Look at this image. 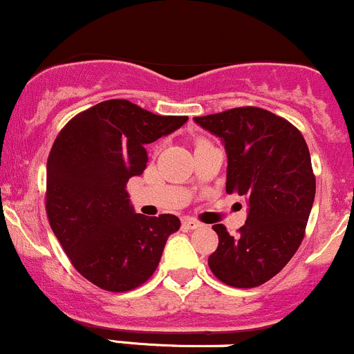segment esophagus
I'll use <instances>...</instances> for the list:
<instances>
[{
    "mask_svg": "<svg viewBox=\"0 0 354 354\" xmlns=\"http://www.w3.org/2000/svg\"><path fill=\"white\" fill-rule=\"evenodd\" d=\"M182 224H184V227H187V230H199V227L203 226V224L192 218H184L182 219Z\"/></svg>",
    "mask_w": 354,
    "mask_h": 354,
    "instance_id": "34e87169",
    "label": "esophagus"
}]
</instances>
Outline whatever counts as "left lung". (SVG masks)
Wrapping results in <instances>:
<instances>
[{"label": "left lung", "mask_w": 354, "mask_h": 354, "mask_svg": "<svg viewBox=\"0 0 354 354\" xmlns=\"http://www.w3.org/2000/svg\"><path fill=\"white\" fill-rule=\"evenodd\" d=\"M194 121L223 142L226 192L248 201L236 236L223 224L212 226L219 245L209 268L231 287H258L288 263L304 239L315 196L309 148L294 124L253 106Z\"/></svg>", "instance_id": "8db88e82"}]
</instances>
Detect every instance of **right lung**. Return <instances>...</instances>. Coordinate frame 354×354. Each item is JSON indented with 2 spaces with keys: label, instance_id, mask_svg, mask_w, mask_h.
<instances>
[{
  "label": "right lung",
  "instance_id": "obj_1",
  "mask_svg": "<svg viewBox=\"0 0 354 354\" xmlns=\"http://www.w3.org/2000/svg\"><path fill=\"white\" fill-rule=\"evenodd\" d=\"M187 120L109 100L72 118L55 138L47 160L48 221L75 270L97 287L127 292L147 282L180 227L174 214L135 212L127 184L145 170L148 143Z\"/></svg>",
  "mask_w": 354,
  "mask_h": 354
}]
</instances>
